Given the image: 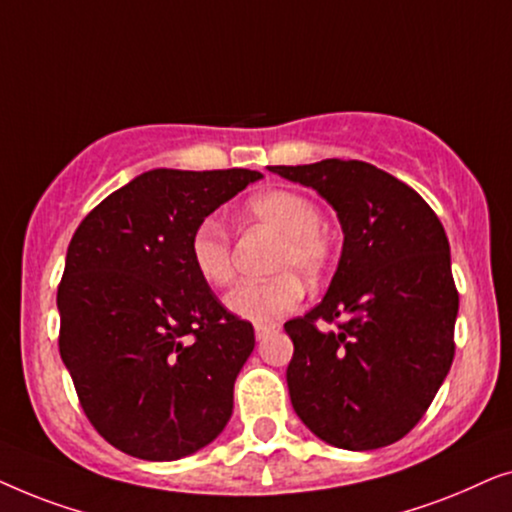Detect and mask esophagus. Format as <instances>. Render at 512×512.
<instances>
[{"label": "esophagus", "instance_id": "esophagus-1", "mask_svg": "<svg viewBox=\"0 0 512 512\" xmlns=\"http://www.w3.org/2000/svg\"><path fill=\"white\" fill-rule=\"evenodd\" d=\"M275 331H279V324H256V340H265Z\"/></svg>", "mask_w": 512, "mask_h": 512}]
</instances>
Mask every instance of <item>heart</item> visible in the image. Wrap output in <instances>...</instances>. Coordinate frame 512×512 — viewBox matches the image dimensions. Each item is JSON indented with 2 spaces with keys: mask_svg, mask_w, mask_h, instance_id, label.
<instances>
[{
  "mask_svg": "<svg viewBox=\"0 0 512 512\" xmlns=\"http://www.w3.org/2000/svg\"><path fill=\"white\" fill-rule=\"evenodd\" d=\"M249 221L279 233V244L270 270L275 277L263 282H244L226 296L228 310L237 317L268 324L282 314L296 310L303 300V282H317L331 268L333 242L321 228V212L310 198L286 188H272L251 198L244 205ZM193 268L207 284L223 289L233 282V242L228 230L216 219H205L193 230Z\"/></svg>",
  "mask_w": 512,
  "mask_h": 512,
  "instance_id": "1",
  "label": "heart"
}]
</instances>
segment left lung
<instances>
[{"instance_id": "left-lung-1", "label": "left lung", "mask_w": 512, "mask_h": 512, "mask_svg": "<svg viewBox=\"0 0 512 512\" xmlns=\"http://www.w3.org/2000/svg\"><path fill=\"white\" fill-rule=\"evenodd\" d=\"M270 170L314 188L345 233L324 300L284 324L293 410L342 450L396 443L429 410L454 359L459 293L443 223L417 191L363 160Z\"/></svg>"}]
</instances>
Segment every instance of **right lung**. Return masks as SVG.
Instances as JSON below:
<instances>
[{
  "mask_svg": "<svg viewBox=\"0 0 512 512\" xmlns=\"http://www.w3.org/2000/svg\"><path fill=\"white\" fill-rule=\"evenodd\" d=\"M254 170H151L104 198L69 242L60 356L95 431L130 457L174 461L233 415L254 326L193 268V230L261 179Z\"/></svg>",
  "mask_w": 512,
  "mask_h": 512,
  "instance_id": "right-lung-1",
  "label": "right lung"
}]
</instances>
